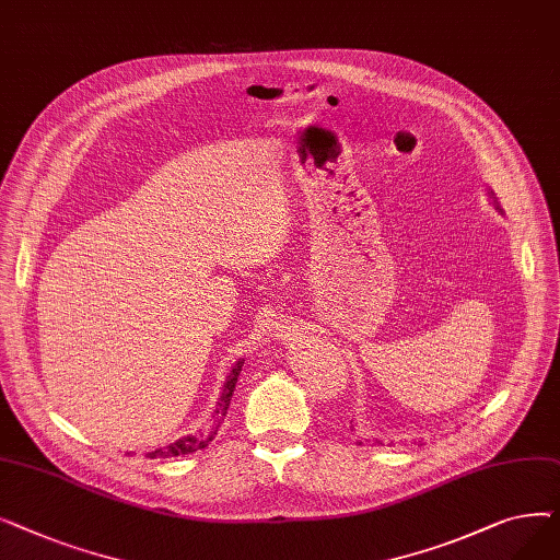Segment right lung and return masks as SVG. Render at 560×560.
Wrapping results in <instances>:
<instances>
[{"instance_id":"add662e5","label":"right lung","mask_w":560,"mask_h":560,"mask_svg":"<svg viewBox=\"0 0 560 560\" xmlns=\"http://www.w3.org/2000/svg\"><path fill=\"white\" fill-rule=\"evenodd\" d=\"M241 368H243V361L235 363L233 372L229 374V381H226V386H224V393H222V397H220V408H218V413H222V416L226 413V408H229V401H231V395H233V388H235V381H238ZM215 431H218V427H215ZM215 431H213V433H209V435H188V438L179 440V443H172V445H167L165 450H156V452H152V454H150V458H167V456L192 454V452H197V450H203V447L209 445L211 440H213Z\"/></svg>"}]
</instances>
